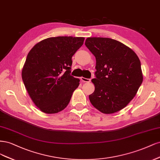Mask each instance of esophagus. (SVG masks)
Segmentation results:
<instances>
[{"label": "esophagus", "mask_w": 160, "mask_h": 160, "mask_svg": "<svg viewBox=\"0 0 160 160\" xmlns=\"http://www.w3.org/2000/svg\"><path fill=\"white\" fill-rule=\"evenodd\" d=\"M80 79L82 82H90V79L86 78H84V77H81Z\"/></svg>", "instance_id": "obj_1"}]
</instances>
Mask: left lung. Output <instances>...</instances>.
Returning a JSON list of instances; mask_svg holds the SVG:
<instances>
[{
    "label": "left lung",
    "instance_id": "left-lung-1",
    "mask_svg": "<svg viewBox=\"0 0 160 160\" xmlns=\"http://www.w3.org/2000/svg\"><path fill=\"white\" fill-rule=\"evenodd\" d=\"M96 60L94 92L89 96L93 106L103 114L116 113L136 95L143 81L140 60L130 48L119 41L102 37L86 40Z\"/></svg>",
    "mask_w": 160,
    "mask_h": 160
}]
</instances>
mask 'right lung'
I'll list each match as a JSON object with an SVG mask.
<instances>
[{"label":"right lung","instance_id":"1","mask_svg":"<svg viewBox=\"0 0 160 160\" xmlns=\"http://www.w3.org/2000/svg\"><path fill=\"white\" fill-rule=\"evenodd\" d=\"M84 40V37H50L30 50L22 78L30 98L40 111L56 114L69 104L80 84V80L70 74L72 57Z\"/></svg>","mask_w":160,"mask_h":160}]
</instances>
